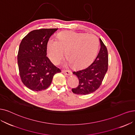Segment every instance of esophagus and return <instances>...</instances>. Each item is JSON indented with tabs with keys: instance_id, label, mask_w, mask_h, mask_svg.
I'll return each mask as SVG.
<instances>
[{
	"instance_id": "obj_1",
	"label": "esophagus",
	"mask_w": 135,
	"mask_h": 135,
	"mask_svg": "<svg viewBox=\"0 0 135 135\" xmlns=\"http://www.w3.org/2000/svg\"><path fill=\"white\" fill-rule=\"evenodd\" d=\"M63 74H65V75H70V74H71V73H70V71L69 70H62V71H61Z\"/></svg>"
}]
</instances>
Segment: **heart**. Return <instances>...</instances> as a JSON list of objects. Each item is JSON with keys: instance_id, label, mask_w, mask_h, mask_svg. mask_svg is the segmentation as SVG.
<instances>
[{"instance_id": "b5f03b06", "label": "heart", "mask_w": 135, "mask_h": 135, "mask_svg": "<svg viewBox=\"0 0 135 135\" xmlns=\"http://www.w3.org/2000/svg\"><path fill=\"white\" fill-rule=\"evenodd\" d=\"M99 40L96 35L65 31L60 33L57 40L50 39L47 42V54L54 64L60 62L64 50L68 63L75 68H81L92 62L98 54Z\"/></svg>"}]
</instances>
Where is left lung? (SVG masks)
I'll list each match as a JSON object with an SVG mask.
<instances>
[{
    "instance_id": "left-lung-1",
    "label": "left lung",
    "mask_w": 135,
    "mask_h": 135,
    "mask_svg": "<svg viewBox=\"0 0 135 135\" xmlns=\"http://www.w3.org/2000/svg\"><path fill=\"white\" fill-rule=\"evenodd\" d=\"M100 49L95 60L84 69L73 71L79 83L78 87L72 89L73 93L78 95H88L98 89L108 69V52L104 42L100 39Z\"/></svg>"
}]
</instances>
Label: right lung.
Returning <instances> with one entry per match:
<instances>
[{"label": "right lung", "mask_w": 135, "mask_h": 135, "mask_svg": "<svg viewBox=\"0 0 135 135\" xmlns=\"http://www.w3.org/2000/svg\"><path fill=\"white\" fill-rule=\"evenodd\" d=\"M58 29H40L30 31L21 40L18 54L20 77L24 85L36 91L46 89L54 75L61 70L46 56L50 36Z\"/></svg>", "instance_id": "right-lung-1"}]
</instances>
